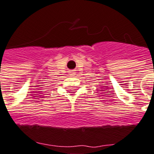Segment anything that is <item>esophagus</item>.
Returning a JSON list of instances; mask_svg holds the SVG:
<instances>
[{
  "mask_svg": "<svg viewBox=\"0 0 154 154\" xmlns=\"http://www.w3.org/2000/svg\"><path fill=\"white\" fill-rule=\"evenodd\" d=\"M75 72H70V76H74V75H75Z\"/></svg>",
  "mask_w": 154,
  "mask_h": 154,
  "instance_id": "obj_1",
  "label": "esophagus"
}]
</instances>
